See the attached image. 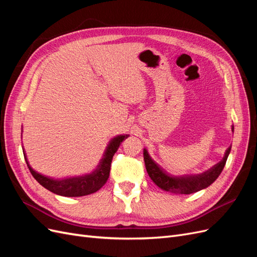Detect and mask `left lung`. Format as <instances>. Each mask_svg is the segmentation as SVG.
<instances>
[{"mask_svg": "<svg viewBox=\"0 0 257 257\" xmlns=\"http://www.w3.org/2000/svg\"><path fill=\"white\" fill-rule=\"evenodd\" d=\"M232 130H234V127H232ZM229 152L230 147L225 152L224 158L221 160V162L217 163L207 172L199 175H185L180 177L170 176L167 174L164 169L160 167L150 158L146 149H144V160L148 175L159 188L175 194H192L208 188L210 184H212L216 180V178L220 176L225 164H226Z\"/></svg>", "mask_w": 257, "mask_h": 257, "instance_id": "8db88e82", "label": "left lung"}]
</instances>
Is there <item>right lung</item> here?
Returning <instances> with one entry per match:
<instances>
[{"label":"right lung","mask_w":257,"mask_h":257,"mask_svg":"<svg viewBox=\"0 0 257 257\" xmlns=\"http://www.w3.org/2000/svg\"><path fill=\"white\" fill-rule=\"evenodd\" d=\"M126 137L127 135H120L111 139L109 142V145L107 146V149L104 153L103 159L100 160L99 164L97 165V168L94 172L84 176L62 179V180L52 179L36 173L35 170L30 166L26 157V153L23 154H25V159L31 174L35 178V180L40 184H42L45 189H47L50 192L58 194V195L61 196L78 197L89 195V194L98 191L107 182L110 173V166L113 155L116 152V150H118L121 143ZM23 152H25V149H23Z\"/></svg>","instance_id":"obj_1"}]
</instances>
